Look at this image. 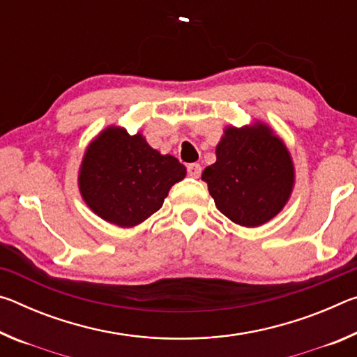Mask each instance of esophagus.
<instances>
[{
	"instance_id": "34e87169",
	"label": "esophagus",
	"mask_w": 357,
	"mask_h": 357,
	"mask_svg": "<svg viewBox=\"0 0 357 357\" xmlns=\"http://www.w3.org/2000/svg\"><path fill=\"white\" fill-rule=\"evenodd\" d=\"M187 173L192 178H200L202 174V165L200 164H189L187 165Z\"/></svg>"
}]
</instances>
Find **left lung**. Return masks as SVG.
<instances>
[{
    "label": "left lung",
    "instance_id": "obj_1",
    "mask_svg": "<svg viewBox=\"0 0 357 357\" xmlns=\"http://www.w3.org/2000/svg\"><path fill=\"white\" fill-rule=\"evenodd\" d=\"M215 164L204 168L217 209L241 227L255 228L280 213L294 187V165L285 143L268 124L223 130Z\"/></svg>",
    "mask_w": 357,
    "mask_h": 357
}]
</instances>
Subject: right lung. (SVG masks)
<instances>
[{
	"instance_id": "1",
	"label": "right lung",
	"mask_w": 357,
	"mask_h": 357,
	"mask_svg": "<svg viewBox=\"0 0 357 357\" xmlns=\"http://www.w3.org/2000/svg\"><path fill=\"white\" fill-rule=\"evenodd\" d=\"M176 157L160 154L142 134L110 126L84 151L78 189L100 219L132 228L159 211L172 185L185 178Z\"/></svg>"
}]
</instances>
